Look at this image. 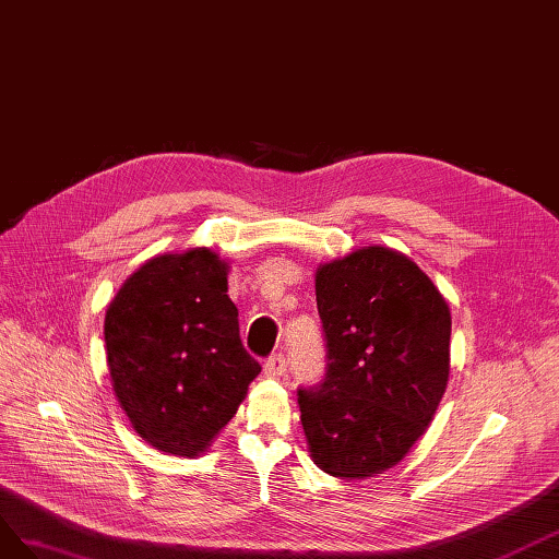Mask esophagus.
<instances>
[{
	"instance_id": "esophagus-1",
	"label": "esophagus",
	"mask_w": 559,
	"mask_h": 559,
	"mask_svg": "<svg viewBox=\"0 0 559 559\" xmlns=\"http://www.w3.org/2000/svg\"><path fill=\"white\" fill-rule=\"evenodd\" d=\"M285 370H288V360H285L283 354H274L266 358V362H264L266 377H281V374H285Z\"/></svg>"
}]
</instances>
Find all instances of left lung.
<instances>
[{
  "label": "left lung",
  "mask_w": 559,
  "mask_h": 559,
  "mask_svg": "<svg viewBox=\"0 0 559 559\" xmlns=\"http://www.w3.org/2000/svg\"><path fill=\"white\" fill-rule=\"evenodd\" d=\"M328 372L299 389L313 464L362 480L405 459L450 379L452 316L407 254L365 246L316 269Z\"/></svg>",
  "instance_id": "left-lung-1"
}]
</instances>
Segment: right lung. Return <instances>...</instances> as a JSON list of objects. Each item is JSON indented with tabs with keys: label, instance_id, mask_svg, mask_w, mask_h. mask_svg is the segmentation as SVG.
Instances as JSON below:
<instances>
[{
	"label": "right lung",
	"instance_id": "1",
	"mask_svg": "<svg viewBox=\"0 0 559 559\" xmlns=\"http://www.w3.org/2000/svg\"><path fill=\"white\" fill-rule=\"evenodd\" d=\"M227 274L211 248L156 254L107 307L111 389L135 433L164 454L209 450L262 370L238 337Z\"/></svg>",
	"mask_w": 559,
	"mask_h": 559
}]
</instances>
